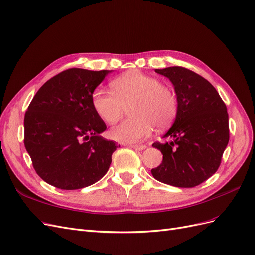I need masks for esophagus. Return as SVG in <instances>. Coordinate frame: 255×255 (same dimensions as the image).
Here are the masks:
<instances>
[{
  "instance_id": "obj_1",
  "label": "esophagus",
  "mask_w": 255,
  "mask_h": 255,
  "mask_svg": "<svg viewBox=\"0 0 255 255\" xmlns=\"http://www.w3.org/2000/svg\"><path fill=\"white\" fill-rule=\"evenodd\" d=\"M128 146H129V148L136 150V151H142V150L146 149V145L145 144H130Z\"/></svg>"
}]
</instances>
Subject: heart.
I'll list each match as a JSON object with an SVG mask.
<instances>
[{
	"mask_svg": "<svg viewBox=\"0 0 255 255\" xmlns=\"http://www.w3.org/2000/svg\"><path fill=\"white\" fill-rule=\"evenodd\" d=\"M112 91L96 88L91 94V106L106 123L117 121L128 104L132 118L121 121L110 130L112 139L123 143H137L153 130L168 127L177 114V98L171 87L154 76L140 71H128L114 80Z\"/></svg>",
	"mask_w": 255,
	"mask_h": 255,
	"instance_id": "heart-1",
	"label": "heart"
}]
</instances>
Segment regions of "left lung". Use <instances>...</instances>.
Listing matches in <instances>:
<instances>
[{
  "mask_svg": "<svg viewBox=\"0 0 255 255\" xmlns=\"http://www.w3.org/2000/svg\"><path fill=\"white\" fill-rule=\"evenodd\" d=\"M171 81L177 114L164 138L154 142L163 161L151 170L154 179L175 187H195L211 177L221 164L229 138L227 106L213 85L183 67L155 69Z\"/></svg>",
  "mask_w": 255,
  "mask_h": 255,
  "instance_id": "obj_1",
  "label": "left lung"
}]
</instances>
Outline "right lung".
<instances>
[{"label": "right lung", "instance_id": "right-lung-1", "mask_svg": "<svg viewBox=\"0 0 255 255\" xmlns=\"http://www.w3.org/2000/svg\"><path fill=\"white\" fill-rule=\"evenodd\" d=\"M109 70L71 68L45 82L24 116V145L41 179L60 189L87 187L105 175L120 146L91 106V94Z\"/></svg>", "mask_w": 255, "mask_h": 255}]
</instances>
